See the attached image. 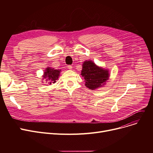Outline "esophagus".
I'll use <instances>...</instances> for the list:
<instances>
[{
    "mask_svg": "<svg viewBox=\"0 0 153 153\" xmlns=\"http://www.w3.org/2000/svg\"><path fill=\"white\" fill-rule=\"evenodd\" d=\"M72 66H71V65L68 66V69H72Z\"/></svg>",
    "mask_w": 153,
    "mask_h": 153,
    "instance_id": "esophagus-1",
    "label": "esophagus"
}]
</instances>
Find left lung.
Instances as JSON below:
<instances>
[{
    "mask_svg": "<svg viewBox=\"0 0 153 153\" xmlns=\"http://www.w3.org/2000/svg\"><path fill=\"white\" fill-rule=\"evenodd\" d=\"M81 74L85 80V85L91 90L103 87L110 77L107 69L98 66L91 60L83 62Z\"/></svg>",
    "mask_w": 153,
    "mask_h": 153,
    "instance_id": "8db88e82",
    "label": "left lung"
}]
</instances>
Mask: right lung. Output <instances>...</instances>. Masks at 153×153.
Here are the masks:
<instances>
[{
	"mask_svg": "<svg viewBox=\"0 0 153 153\" xmlns=\"http://www.w3.org/2000/svg\"><path fill=\"white\" fill-rule=\"evenodd\" d=\"M61 71V69H54V68H52L51 67H47L44 71L43 75L42 76V81L45 80V81H46V82H48L50 84L55 83L60 76ZM42 82H44L42 81Z\"/></svg>",
	"mask_w": 153,
	"mask_h": 153,
	"instance_id": "1",
	"label": "right lung"
}]
</instances>
